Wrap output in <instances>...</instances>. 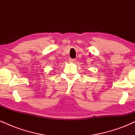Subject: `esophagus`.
<instances>
[{
  "label": "esophagus",
  "instance_id": "obj_1",
  "mask_svg": "<svg viewBox=\"0 0 135 135\" xmlns=\"http://www.w3.org/2000/svg\"><path fill=\"white\" fill-rule=\"evenodd\" d=\"M69 61H70V62H71V63H73V62H74V61H75V60H74V59L69 58Z\"/></svg>",
  "mask_w": 135,
  "mask_h": 135
}]
</instances>
